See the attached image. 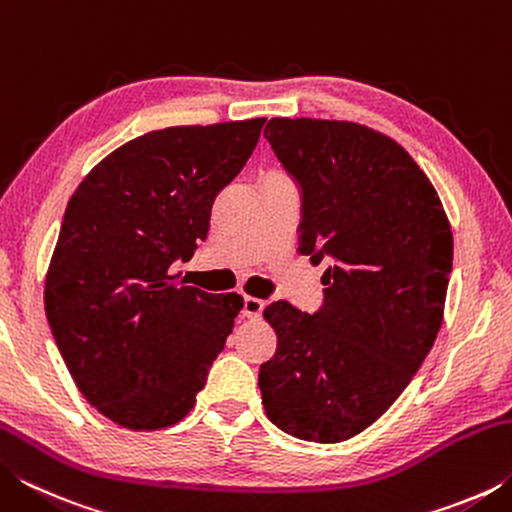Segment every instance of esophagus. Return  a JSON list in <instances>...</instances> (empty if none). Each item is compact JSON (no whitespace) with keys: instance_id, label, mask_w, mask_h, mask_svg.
I'll return each mask as SVG.
<instances>
[{"instance_id":"34e87169","label":"esophagus","mask_w":512,"mask_h":512,"mask_svg":"<svg viewBox=\"0 0 512 512\" xmlns=\"http://www.w3.org/2000/svg\"><path fill=\"white\" fill-rule=\"evenodd\" d=\"M262 309H264V300L246 296L244 298V311H241V314H244L246 318H259V316H262Z\"/></svg>"}]
</instances>
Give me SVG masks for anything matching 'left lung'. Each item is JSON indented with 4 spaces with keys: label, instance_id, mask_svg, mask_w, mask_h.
Listing matches in <instances>:
<instances>
[{
    "label": "left lung",
    "instance_id": "1",
    "mask_svg": "<svg viewBox=\"0 0 512 512\" xmlns=\"http://www.w3.org/2000/svg\"><path fill=\"white\" fill-rule=\"evenodd\" d=\"M264 137L298 187V253L327 271L314 314L264 309L277 350L259 366L262 404L289 436L341 443L386 413L436 341L452 230L411 155L366 126L271 119Z\"/></svg>",
    "mask_w": 512,
    "mask_h": 512
}]
</instances>
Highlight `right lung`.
Instances as JSON below:
<instances>
[{
    "instance_id": "obj_1",
    "label": "right lung",
    "mask_w": 512,
    "mask_h": 512,
    "mask_svg": "<svg viewBox=\"0 0 512 512\" xmlns=\"http://www.w3.org/2000/svg\"><path fill=\"white\" fill-rule=\"evenodd\" d=\"M264 119L173 126L101 160L69 198L45 311L69 375L119 427H171L196 404L244 307L169 275L210 228Z\"/></svg>"
}]
</instances>
